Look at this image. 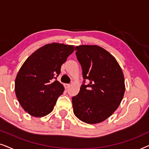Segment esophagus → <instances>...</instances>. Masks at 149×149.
<instances>
[{
	"label": "esophagus",
	"mask_w": 149,
	"mask_h": 149,
	"mask_svg": "<svg viewBox=\"0 0 149 149\" xmlns=\"http://www.w3.org/2000/svg\"><path fill=\"white\" fill-rule=\"evenodd\" d=\"M64 87H65V89H68L70 87V84H65Z\"/></svg>",
	"instance_id": "obj_1"
}]
</instances>
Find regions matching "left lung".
<instances>
[{"label": "left lung", "instance_id": "8db88e82", "mask_svg": "<svg viewBox=\"0 0 149 149\" xmlns=\"http://www.w3.org/2000/svg\"><path fill=\"white\" fill-rule=\"evenodd\" d=\"M75 51L83 79H88L89 84H83L72 97L73 112L86 123H101L113 115L123 100V71L115 57L101 47L84 45L77 46Z\"/></svg>", "mask_w": 149, "mask_h": 149}]
</instances>
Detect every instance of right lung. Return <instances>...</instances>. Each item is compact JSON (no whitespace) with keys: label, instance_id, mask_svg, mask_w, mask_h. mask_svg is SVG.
Listing matches in <instances>:
<instances>
[{"label":"right lung","instance_id":"add662e5","mask_svg":"<svg viewBox=\"0 0 149 149\" xmlns=\"http://www.w3.org/2000/svg\"><path fill=\"white\" fill-rule=\"evenodd\" d=\"M74 50V45L53 42L38 49L24 62L16 76L15 91L30 115L45 117L54 110L64 87L53 79L60 74L61 66Z\"/></svg>","mask_w":149,"mask_h":149}]
</instances>
